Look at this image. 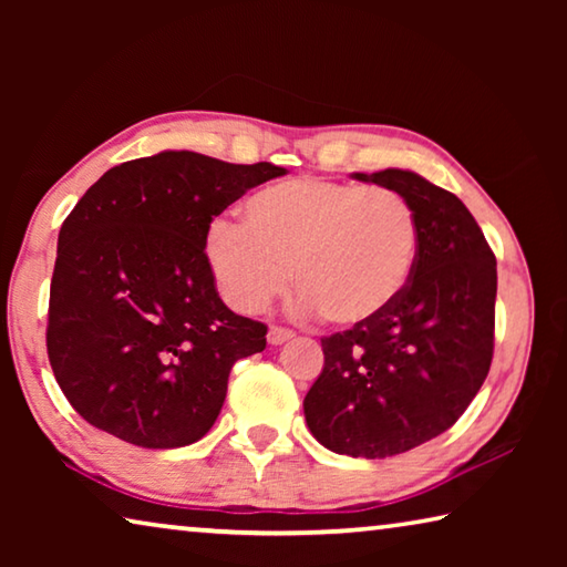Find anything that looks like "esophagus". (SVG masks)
Segmentation results:
<instances>
[{"instance_id":"obj_1","label":"esophagus","mask_w":567,"mask_h":567,"mask_svg":"<svg viewBox=\"0 0 567 567\" xmlns=\"http://www.w3.org/2000/svg\"><path fill=\"white\" fill-rule=\"evenodd\" d=\"M295 332L292 330H285V328H270V332H267V342L272 344V348H277V344H285L287 340H292Z\"/></svg>"}]
</instances>
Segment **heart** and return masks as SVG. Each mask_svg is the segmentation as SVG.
I'll return each mask as SVG.
<instances>
[{
	"label": "heart",
	"instance_id": "1",
	"mask_svg": "<svg viewBox=\"0 0 567 567\" xmlns=\"http://www.w3.org/2000/svg\"><path fill=\"white\" fill-rule=\"evenodd\" d=\"M243 219H215L205 243L219 290L243 312L282 295L292 267L300 310L358 328L398 305L417 265V215L388 187L297 177L249 195Z\"/></svg>",
	"mask_w": 567,
	"mask_h": 567
}]
</instances>
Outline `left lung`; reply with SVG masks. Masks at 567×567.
<instances>
[{"label": "left lung", "mask_w": 567, "mask_h": 567, "mask_svg": "<svg viewBox=\"0 0 567 567\" xmlns=\"http://www.w3.org/2000/svg\"><path fill=\"white\" fill-rule=\"evenodd\" d=\"M350 177L395 189L412 205L417 265L388 315L322 338L324 364L302 408L320 445L375 460L445 433L483 388L493 360L497 265L453 192L398 167Z\"/></svg>", "instance_id": "obj_1"}]
</instances>
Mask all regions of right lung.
<instances>
[{
	"label": "right lung",
	"instance_id": "obj_1",
	"mask_svg": "<svg viewBox=\"0 0 567 567\" xmlns=\"http://www.w3.org/2000/svg\"><path fill=\"white\" fill-rule=\"evenodd\" d=\"M287 175L189 150L104 172L64 219L47 352L80 415L140 447L197 443L215 425L239 358L267 328L219 300L205 243L245 189Z\"/></svg>",
	"mask_w": 567,
	"mask_h": 567
}]
</instances>
